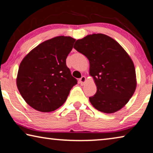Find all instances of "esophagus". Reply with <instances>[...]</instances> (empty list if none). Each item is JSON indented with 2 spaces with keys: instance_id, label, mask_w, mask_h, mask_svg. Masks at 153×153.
Wrapping results in <instances>:
<instances>
[{
  "instance_id": "obj_1",
  "label": "esophagus",
  "mask_w": 153,
  "mask_h": 153,
  "mask_svg": "<svg viewBox=\"0 0 153 153\" xmlns=\"http://www.w3.org/2000/svg\"><path fill=\"white\" fill-rule=\"evenodd\" d=\"M86 78L85 76H82L81 78L79 79V83L81 84V85H84V83L86 82Z\"/></svg>"
}]
</instances>
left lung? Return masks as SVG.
<instances>
[{
	"label": "left lung",
	"instance_id": "left-lung-1",
	"mask_svg": "<svg viewBox=\"0 0 153 153\" xmlns=\"http://www.w3.org/2000/svg\"><path fill=\"white\" fill-rule=\"evenodd\" d=\"M88 58L89 75L97 92L89 100L96 109L113 113L121 109L135 92V67L128 53L117 41L103 33H92L77 40L74 46Z\"/></svg>",
	"mask_w": 153,
	"mask_h": 153
}]
</instances>
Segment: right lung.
I'll use <instances>...</instances> for the list:
<instances>
[{"instance_id": "1", "label": "right lung", "mask_w": 153, "mask_h": 153, "mask_svg": "<svg viewBox=\"0 0 153 153\" xmlns=\"http://www.w3.org/2000/svg\"><path fill=\"white\" fill-rule=\"evenodd\" d=\"M75 41L70 36H56L40 43L23 59L16 84L31 107L51 112L66 101L72 87L77 84L66 65Z\"/></svg>"}]
</instances>
